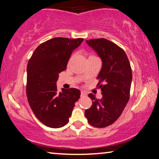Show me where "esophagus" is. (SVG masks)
Returning <instances> with one entry per match:
<instances>
[{"instance_id": "esophagus-1", "label": "esophagus", "mask_w": 159, "mask_h": 159, "mask_svg": "<svg viewBox=\"0 0 159 159\" xmlns=\"http://www.w3.org/2000/svg\"><path fill=\"white\" fill-rule=\"evenodd\" d=\"M86 93L84 92V91H82L81 93H80V98H85V97H86Z\"/></svg>"}]
</instances>
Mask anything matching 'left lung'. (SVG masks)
<instances>
[{
  "instance_id": "1",
  "label": "left lung",
  "mask_w": 159,
  "mask_h": 159,
  "mask_svg": "<svg viewBox=\"0 0 159 159\" xmlns=\"http://www.w3.org/2000/svg\"><path fill=\"white\" fill-rule=\"evenodd\" d=\"M100 57L102 66L97 79L101 88L102 98L98 99L93 93L88 97L93 100L90 109L85 111L88 123L97 128L111 125L121 115L130 98L132 70L124 50L105 39L86 41ZM103 81L104 85L100 83Z\"/></svg>"
}]
</instances>
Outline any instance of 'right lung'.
I'll return each mask as SVG.
<instances>
[{"label": "right lung", "instance_id": "add662e5", "mask_svg": "<svg viewBox=\"0 0 159 159\" xmlns=\"http://www.w3.org/2000/svg\"><path fill=\"white\" fill-rule=\"evenodd\" d=\"M83 39L53 38L37 47L27 64L26 95L34 114L52 128L67 124L80 91L76 88L57 92L59 74L66 69L73 51Z\"/></svg>", "mask_w": 159, "mask_h": 159}]
</instances>
